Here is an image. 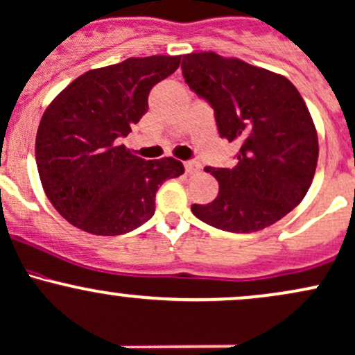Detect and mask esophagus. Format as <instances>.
Instances as JSON below:
<instances>
[{
	"label": "esophagus",
	"instance_id": "obj_1",
	"mask_svg": "<svg viewBox=\"0 0 355 355\" xmlns=\"http://www.w3.org/2000/svg\"><path fill=\"white\" fill-rule=\"evenodd\" d=\"M184 166H185V171L187 173H197L198 170H200V165H198V162H196V159H189V162H185L184 163Z\"/></svg>",
	"mask_w": 355,
	"mask_h": 355
}]
</instances>
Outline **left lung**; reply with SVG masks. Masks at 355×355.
Here are the masks:
<instances>
[{
	"label": "left lung",
	"instance_id": "left-lung-1",
	"mask_svg": "<svg viewBox=\"0 0 355 355\" xmlns=\"http://www.w3.org/2000/svg\"><path fill=\"white\" fill-rule=\"evenodd\" d=\"M182 73L212 106L220 138L239 146L234 168H205L219 196L193 204V216L243 234L285 217L309 192L318 159L317 130L298 89L285 76L214 52L187 53Z\"/></svg>",
	"mask_w": 355,
	"mask_h": 355
}]
</instances>
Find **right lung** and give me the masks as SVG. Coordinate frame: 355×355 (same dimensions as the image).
Returning <instances> with one entry per match:
<instances>
[{"label": "right lung", "instance_id": "right-lung-1", "mask_svg": "<svg viewBox=\"0 0 355 355\" xmlns=\"http://www.w3.org/2000/svg\"><path fill=\"white\" fill-rule=\"evenodd\" d=\"M180 55L131 57L89 70L42 116L35 159L42 187L70 224L96 236L135 231L155 214L158 187L184 173L175 158L135 157L121 138L148 111V94Z\"/></svg>", "mask_w": 355, "mask_h": 355}]
</instances>
